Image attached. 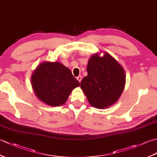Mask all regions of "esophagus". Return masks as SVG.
I'll list each match as a JSON object with an SVG mask.
<instances>
[{"mask_svg":"<svg viewBox=\"0 0 157 157\" xmlns=\"http://www.w3.org/2000/svg\"><path fill=\"white\" fill-rule=\"evenodd\" d=\"M82 79V77L81 75H79L78 77H77V79H78L79 82H81Z\"/></svg>","mask_w":157,"mask_h":157,"instance_id":"esophagus-1","label":"esophagus"}]
</instances>
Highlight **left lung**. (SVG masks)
<instances>
[{
    "mask_svg": "<svg viewBox=\"0 0 157 157\" xmlns=\"http://www.w3.org/2000/svg\"><path fill=\"white\" fill-rule=\"evenodd\" d=\"M87 72L80 88L90 104L101 109L114 105L125 84V73L121 64L107 52L102 56L97 52L90 58Z\"/></svg>",
    "mask_w": 157,
    "mask_h": 157,
    "instance_id": "obj_1",
    "label": "left lung"
}]
</instances>
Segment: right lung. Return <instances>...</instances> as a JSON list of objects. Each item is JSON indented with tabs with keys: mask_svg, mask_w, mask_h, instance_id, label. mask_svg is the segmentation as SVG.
<instances>
[{
	"mask_svg": "<svg viewBox=\"0 0 157 157\" xmlns=\"http://www.w3.org/2000/svg\"><path fill=\"white\" fill-rule=\"evenodd\" d=\"M31 84L40 101L46 105L57 106L65 104L79 83L61 63L44 61L32 73Z\"/></svg>",
	"mask_w": 157,
	"mask_h": 157,
	"instance_id": "add662e5",
	"label": "right lung"
}]
</instances>
